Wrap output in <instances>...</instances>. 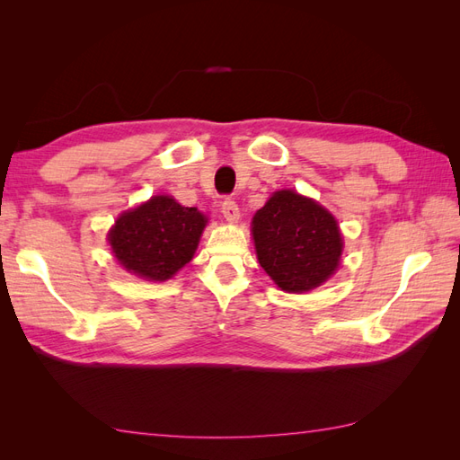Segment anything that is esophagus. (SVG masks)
<instances>
[{"label":"esophagus","mask_w":460,"mask_h":460,"mask_svg":"<svg viewBox=\"0 0 460 460\" xmlns=\"http://www.w3.org/2000/svg\"><path fill=\"white\" fill-rule=\"evenodd\" d=\"M222 215H225V218L228 222H238L240 220V207L235 205V201H232V199L222 201Z\"/></svg>","instance_id":"esophagus-1"}]
</instances>
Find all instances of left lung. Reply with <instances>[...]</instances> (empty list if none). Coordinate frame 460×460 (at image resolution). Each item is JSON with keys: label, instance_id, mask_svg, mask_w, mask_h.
<instances>
[{"label": "left lung", "instance_id": "8db88e82", "mask_svg": "<svg viewBox=\"0 0 460 460\" xmlns=\"http://www.w3.org/2000/svg\"><path fill=\"white\" fill-rule=\"evenodd\" d=\"M259 264L288 294H305L338 270L343 240L338 220L297 191L280 190L252 222Z\"/></svg>", "mask_w": 460, "mask_h": 460}]
</instances>
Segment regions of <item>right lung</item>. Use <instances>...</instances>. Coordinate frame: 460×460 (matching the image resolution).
Instances as JSON below:
<instances>
[{
	"label": "right lung",
	"mask_w": 460,
	"mask_h": 460,
	"mask_svg": "<svg viewBox=\"0 0 460 460\" xmlns=\"http://www.w3.org/2000/svg\"><path fill=\"white\" fill-rule=\"evenodd\" d=\"M205 225L207 217L196 207L153 196L122 213L107 240L122 269L149 282H164L193 259Z\"/></svg>",
	"instance_id": "right-lung-1"
}]
</instances>
